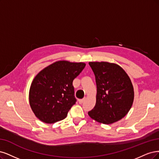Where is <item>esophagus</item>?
<instances>
[{
  "instance_id": "1",
  "label": "esophagus",
  "mask_w": 159,
  "mask_h": 159,
  "mask_svg": "<svg viewBox=\"0 0 159 159\" xmlns=\"http://www.w3.org/2000/svg\"><path fill=\"white\" fill-rule=\"evenodd\" d=\"M84 100H85V98H83V99H81V100H79V103L80 104H83V102H84Z\"/></svg>"
}]
</instances>
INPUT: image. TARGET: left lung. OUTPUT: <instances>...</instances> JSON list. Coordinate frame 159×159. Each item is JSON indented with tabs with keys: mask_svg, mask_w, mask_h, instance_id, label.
I'll return each mask as SVG.
<instances>
[{
	"mask_svg": "<svg viewBox=\"0 0 159 159\" xmlns=\"http://www.w3.org/2000/svg\"><path fill=\"white\" fill-rule=\"evenodd\" d=\"M95 75L96 104L89 111L92 119L104 124H111L124 117L134 100V89L129 76L114 63L89 62Z\"/></svg>",
	"mask_w": 159,
	"mask_h": 159,
	"instance_id": "1",
	"label": "left lung"
}]
</instances>
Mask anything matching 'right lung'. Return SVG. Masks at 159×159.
<instances>
[{"label":"right lung","mask_w":159,"mask_h":159,"mask_svg":"<svg viewBox=\"0 0 159 159\" xmlns=\"http://www.w3.org/2000/svg\"><path fill=\"white\" fill-rule=\"evenodd\" d=\"M86 63L58 61L43 69L33 79L29 102L34 114L46 124L65 119L76 102L73 80Z\"/></svg>","instance_id":"1"}]
</instances>
